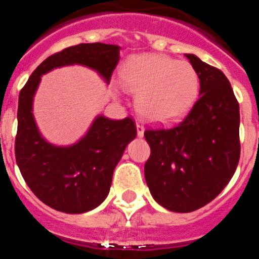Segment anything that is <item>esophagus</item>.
Masks as SVG:
<instances>
[{
    "label": "esophagus",
    "mask_w": 259,
    "mask_h": 259,
    "mask_svg": "<svg viewBox=\"0 0 259 259\" xmlns=\"http://www.w3.org/2000/svg\"><path fill=\"white\" fill-rule=\"evenodd\" d=\"M136 127H137V135L140 136V137H142L143 132H145V127H143L142 121L137 119V121H136Z\"/></svg>",
    "instance_id": "34e87169"
}]
</instances>
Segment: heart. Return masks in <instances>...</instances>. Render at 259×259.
I'll list each match as a JSON object with an SVG mask.
<instances>
[{
	"mask_svg": "<svg viewBox=\"0 0 259 259\" xmlns=\"http://www.w3.org/2000/svg\"><path fill=\"white\" fill-rule=\"evenodd\" d=\"M121 83L137 93L138 111L151 121L166 122L183 116L198 97L199 76L187 61L164 55H140L122 67Z\"/></svg>",
	"mask_w": 259,
	"mask_h": 259,
	"instance_id": "obj_1",
	"label": "heart"
}]
</instances>
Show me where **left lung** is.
I'll list each match as a JSON object with an SVG mask.
<instances>
[{
	"label": "left lung",
	"instance_id": "1",
	"mask_svg": "<svg viewBox=\"0 0 259 259\" xmlns=\"http://www.w3.org/2000/svg\"><path fill=\"white\" fill-rule=\"evenodd\" d=\"M199 76V97L181 121L145 131V177L156 202L173 212L206 206L231 181L241 156L239 105L222 71L186 55Z\"/></svg>",
	"mask_w": 259,
	"mask_h": 259
}]
</instances>
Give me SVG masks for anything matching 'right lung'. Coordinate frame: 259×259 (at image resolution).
Segmentation results:
<instances>
[{
	"label": "right lung",
	"instance_id": "obj_1",
	"mask_svg": "<svg viewBox=\"0 0 259 259\" xmlns=\"http://www.w3.org/2000/svg\"><path fill=\"white\" fill-rule=\"evenodd\" d=\"M119 50L117 45L101 42L67 47L47 57L21 90L16 162L34 196L51 208L83 213L100 206L110 192L113 170L137 130L131 117L114 121L98 116L76 145H50L39 135L32 114V100L41 76L56 67L78 63L97 71L108 83L119 61Z\"/></svg>",
	"mask_w": 259,
	"mask_h": 259
}]
</instances>
